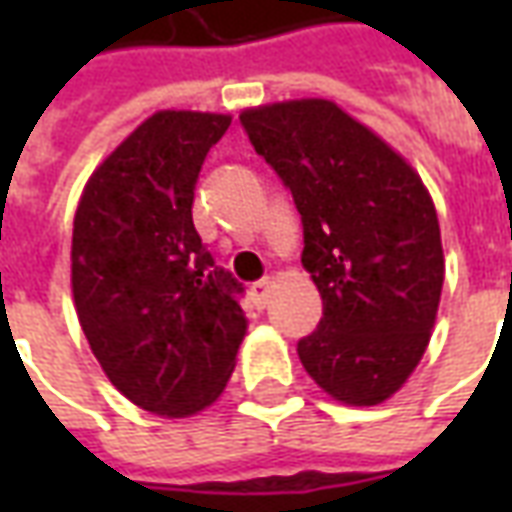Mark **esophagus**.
Returning a JSON list of instances; mask_svg holds the SVG:
<instances>
[{
  "label": "esophagus",
  "instance_id": "1",
  "mask_svg": "<svg viewBox=\"0 0 512 512\" xmlns=\"http://www.w3.org/2000/svg\"><path fill=\"white\" fill-rule=\"evenodd\" d=\"M271 288H274V282H271V279H260V282H255V285H252V296H255L257 307H266Z\"/></svg>",
  "mask_w": 512,
  "mask_h": 512
}]
</instances>
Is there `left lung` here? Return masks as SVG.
I'll list each match as a JSON object with an SVG mask.
<instances>
[{"label": "left lung", "instance_id": "1", "mask_svg": "<svg viewBox=\"0 0 512 512\" xmlns=\"http://www.w3.org/2000/svg\"><path fill=\"white\" fill-rule=\"evenodd\" d=\"M246 134L296 200L301 266L323 318L299 343L315 384L378 406L417 370L436 326L444 249L436 205L395 147L326 98L249 106Z\"/></svg>", "mask_w": 512, "mask_h": 512}]
</instances>
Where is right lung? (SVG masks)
Listing matches in <instances>:
<instances>
[{"label":"right lung","instance_id":"obj_1","mask_svg":"<svg viewBox=\"0 0 512 512\" xmlns=\"http://www.w3.org/2000/svg\"><path fill=\"white\" fill-rule=\"evenodd\" d=\"M230 115L161 109L84 183L73 216L71 288L82 332L117 392L158 417L213 406L235 370L246 315L213 266L191 205L202 161Z\"/></svg>","mask_w":512,"mask_h":512}]
</instances>
